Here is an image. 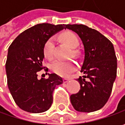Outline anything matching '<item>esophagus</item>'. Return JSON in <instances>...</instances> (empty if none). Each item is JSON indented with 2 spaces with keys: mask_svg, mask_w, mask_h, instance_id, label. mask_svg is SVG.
<instances>
[{
  "mask_svg": "<svg viewBox=\"0 0 125 125\" xmlns=\"http://www.w3.org/2000/svg\"><path fill=\"white\" fill-rule=\"evenodd\" d=\"M69 80V78H63V83H68V81Z\"/></svg>",
  "mask_w": 125,
  "mask_h": 125,
  "instance_id": "obj_1",
  "label": "esophagus"
}]
</instances>
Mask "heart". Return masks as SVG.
I'll use <instances>...</instances> for the list:
<instances>
[{
    "mask_svg": "<svg viewBox=\"0 0 125 125\" xmlns=\"http://www.w3.org/2000/svg\"><path fill=\"white\" fill-rule=\"evenodd\" d=\"M61 39L67 45L72 48H75L79 45V40L77 37L72 32H64L61 35ZM75 54L76 52L74 51ZM44 56L48 60L54 59V40L53 38H49L43 46ZM51 70L56 74L62 77H67L72 72L76 69V63L73 61H58L52 63L51 66Z\"/></svg>",
    "mask_w": 125,
    "mask_h": 125,
    "instance_id": "obj_1",
    "label": "heart"
}]
</instances>
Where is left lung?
I'll list each match as a JSON object with an SVG mask.
<instances>
[{"mask_svg": "<svg viewBox=\"0 0 125 125\" xmlns=\"http://www.w3.org/2000/svg\"><path fill=\"white\" fill-rule=\"evenodd\" d=\"M66 28L79 35L85 48L81 69L84 75L77 79L80 90L70 96L71 103L77 112L99 110L109 100L116 77L117 62L112 42L84 24H66Z\"/></svg>", "mask_w": 125, "mask_h": 125, "instance_id": "8db88e82", "label": "left lung"}]
</instances>
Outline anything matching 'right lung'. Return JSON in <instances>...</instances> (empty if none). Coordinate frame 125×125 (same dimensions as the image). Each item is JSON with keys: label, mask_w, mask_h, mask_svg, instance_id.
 <instances>
[{"label": "right lung", "mask_w": 125, "mask_h": 125, "mask_svg": "<svg viewBox=\"0 0 125 125\" xmlns=\"http://www.w3.org/2000/svg\"><path fill=\"white\" fill-rule=\"evenodd\" d=\"M65 26L36 24L19 35L9 48L6 63L8 87L16 105L25 112L41 113L49 109L54 89L63 83L62 78L56 74L39 80L38 72L45 68L42 63L45 42Z\"/></svg>", "instance_id": "1"}]
</instances>
